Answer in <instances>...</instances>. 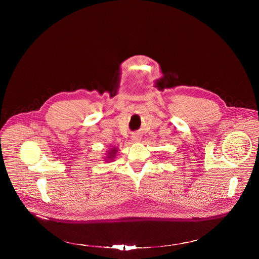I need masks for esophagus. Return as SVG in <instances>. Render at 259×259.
Instances as JSON below:
<instances>
[{
  "instance_id": "1",
  "label": "esophagus",
  "mask_w": 259,
  "mask_h": 259,
  "mask_svg": "<svg viewBox=\"0 0 259 259\" xmlns=\"http://www.w3.org/2000/svg\"><path fill=\"white\" fill-rule=\"evenodd\" d=\"M140 138H141V136H140L139 133H134V134H132V136H131L132 141H139Z\"/></svg>"
}]
</instances>
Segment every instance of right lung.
I'll list each match as a JSON object with an SVG mask.
<instances>
[{"label": "right lung", "mask_w": 259, "mask_h": 259, "mask_svg": "<svg viewBox=\"0 0 259 259\" xmlns=\"http://www.w3.org/2000/svg\"><path fill=\"white\" fill-rule=\"evenodd\" d=\"M117 152H118V147H113L112 150H109V152H107L106 157H105V160H106V161H112V160H114L115 157H116Z\"/></svg>", "instance_id": "obj_1"}]
</instances>
